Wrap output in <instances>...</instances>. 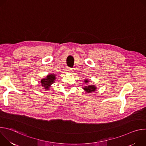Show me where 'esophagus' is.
<instances>
[{"label": "esophagus", "instance_id": "34e87169", "mask_svg": "<svg viewBox=\"0 0 146 146\" xmlns=\"http://www.w3.org/2000/svg\"><path fill=\"white\" fill-rule=\"evenodd\" d=\"M66 70H67L68 72H72V70H73V69H72V68H68Z\"/></svg>", "mask_w": 146, "mask_h": 146}]
</instances>
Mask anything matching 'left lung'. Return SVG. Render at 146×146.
Masks as SVG:
<instances>
[{
  "mask_svg": "<svg viewBox=\"0 0 146 146\" xmlns=\"http://www.w3.org/2000/svg\"><path fill=\"white\" fill-rule=\"evenodd\" d=\"M84 82L86 83V84H88V83L90 82V80L88 79H85ZM82 89L87 93H91V92H95L96 90L97 87L95 85L89 84V85H87L84 87H82Z\"/></svg>",
  "mask_w": 146,
  "mask_h": 146,
  "instance_id": "8db88e82",
  "label": "left lung"
}]
</instances>
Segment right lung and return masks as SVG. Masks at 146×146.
I'll return each instance as SVG.
<instances>
[{
	"label": "right lung",
	"mask_w": 146,
	"mask_h": 146,
	"mask_svg": "<svg viewBox=\"0 0 146 146\" xmlns=\"http://www.w3.org/2000/svg\"><path fill=\"white\" fill-rule=\"evenodd\" d=\"M56 78V75L54 73L48 74L46 78L41 80V86H42L45 91H48L53 83L55 82V79Z\"/></svg>",
	"instance_id": "add662e5"
}]
</instances>
